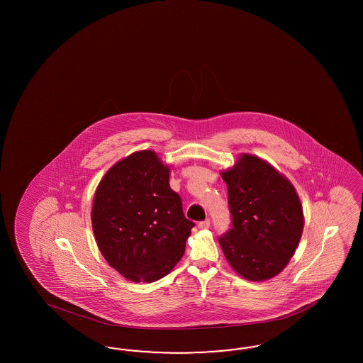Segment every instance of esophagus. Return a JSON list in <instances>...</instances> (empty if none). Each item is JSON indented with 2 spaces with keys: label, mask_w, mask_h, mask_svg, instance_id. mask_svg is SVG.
Wrapping results in <instances>:
<instances>
[{
  "label": "esophagus",
  "mask_w": 363,
  "mask_h": 363,
  "mask_svg": "<svg viewBox=\"0 0 363 363\" xmlns=\"http://www.w3.org/2000/svg\"><path fill=\"white\" fill-rule=\"evenodd\" d=\"M198 228L201 229V230H206V229H209L210 228V220L209 218H206L205 220H201L199 223H198Z\"/></svg>",
  "instance_id": "34e87169"
}]
</instances>
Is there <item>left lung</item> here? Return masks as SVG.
Masks as SVG:
<instances>
[{"mask_svg":"<svg viewBox=\"0 0 363 363\" xmlns=\"http://www.w3.org/2000/svg\"><path fill=\"white\" fill-rule=\"evenodd\" d=\"M231 229L218 238L228 262L249 281L279 274L296 253L303 210L291 182L264 160L242 154L222 172Z\"/></svg>","mask_w":363,"mask_h":363,"instance_id":"obj_1","label":"left lung"}]
</instances>
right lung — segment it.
Masks as SVG:
<instances>
[{
	"label": "right lung",
	"mask_w": 363,
	"mask_h": 363,
	"mask_svg": "<svg viewBox=\"0 0 363 363\" xmlns=\"http://www.w3.org/2000/svg\"><path fill=\"white\" fill-rule=\"evenodd\" d=\"M169 176L157 154L141 150L111 166L96 190L91 225L99 252L133 282L149 284L169 274L194 226Z\"/></svg>",
	"instance_id": "obj_1"
}]
</instances>
